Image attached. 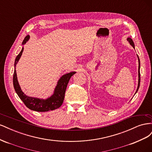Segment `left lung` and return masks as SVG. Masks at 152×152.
Wrapping results in <instances>:
<instances>
[{
  "label": "left lung",
  "mask_w": 152,
  "mask_h": 152,
  "mask_svg": "<svg viewBox=\"0 0 152 152\" xmlns=\"http://www.w3.org/2000/svg\"><path fill=\"white\" fill-rule=\"evenodd\" d=\"M127 40L129 41V42H130L131 45H132V47L134 48V42H133L131 38H128V39H127ZM137 58H138V61H139V67H138V75H139V79H138V86H137V90H136V93H137V91H138V89H139V87H140V59H139L138 56H137Z\"/></svg>",
  "instance_id": "obj_1"
}]
</instances>
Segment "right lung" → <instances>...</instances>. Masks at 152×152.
Masks as SVG:
<instances>
[{"mask_svg":"<svg viewBox=\"0 0 152 152\" xmlns=\"http://www.w3.org/2000/svg\"><path fill=\"white\" fill-rule=\"evenodd\" d=\"M29 35L26 36L23 41L22 44H25L26 42V41L29 39ZM23 51V48H22L21 52L18 55L15 59V68L16 63H18V60H19L21 56ZM75 73L76 72H72L62 76L61 77V79L58 81V83L56 89H55L54 94L51 97L47 99H42L28 97V96H26L23 93L19 86V84H18L15 69L13 74L14 88H15L16 93H17L18 96H19L20 98L22 100V102L24 103V104L27 108H28L31 110H34V111L36 112H48L50 111V110H56L61 107L63 102L64 98H65V94L68 82L70 80L73 74H75Z\"/></svg>","mask_w":152,"mask_h":152,"instance_id":"add662e5","label":"right lung"}]
</instances>
